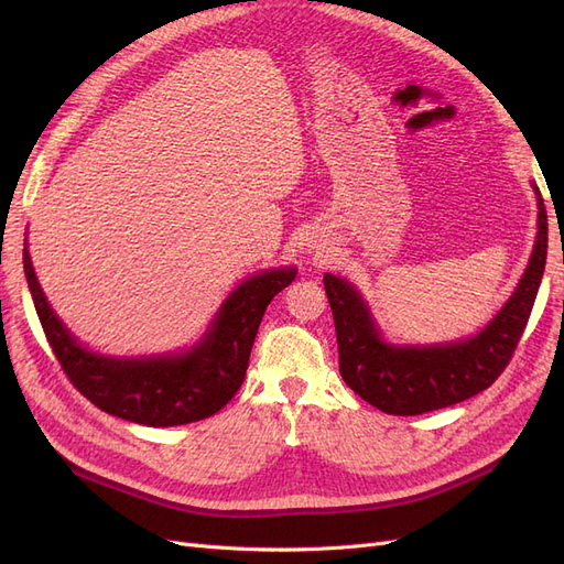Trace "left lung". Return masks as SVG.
Returning a JSON list of instances; mask_svg holds the SVG:
<instances>
[{
  "label": "left lung",
  "mask_w": 564,
  "mask_h": 564,
  "mask_svg": "<svg viewBox=\"0 0 564 564\" xmlns=\"http://www.w3.org/2000/svg\"><path fill=\"white\" fill-rule=\"evenodd\" d=\"M532 187L539 207V232L524 275L497 317L466 340L392 346L383 340L360 292L329 272L324 275L338 340L340 377L365 402L386 414L416 416L464 402L501 377L532 315L549 251V216L539 187L534 183Z\"/></svg>",
  "instance_id": "1"
}]
</instances>
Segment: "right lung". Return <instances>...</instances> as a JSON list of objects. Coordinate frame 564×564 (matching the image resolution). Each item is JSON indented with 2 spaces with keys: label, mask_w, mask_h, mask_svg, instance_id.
I'll use <instances>...</instances> for the list:
<instances>
[{
  "label": "right lung",
  "mask_w": 564,
  "mask_h": 564,
  "mask_svg": "<svg viewBox=\"0 0 564 564\" xmlns=\"http://www.w3.org/2000/svg\"><path fill=\"white\" fill-rule=\"evenodd\" d=\"M23 268L42 329L70 383L98 409L131 423L169 429L202 421L240 390L268 303L296 278V268L263 270L224 301L199 344L178 355L108 357L87 350L63 327L37 282L28 249Z\"/></svg>",
  "instance_id": "obj_1"
}]
</instances>
